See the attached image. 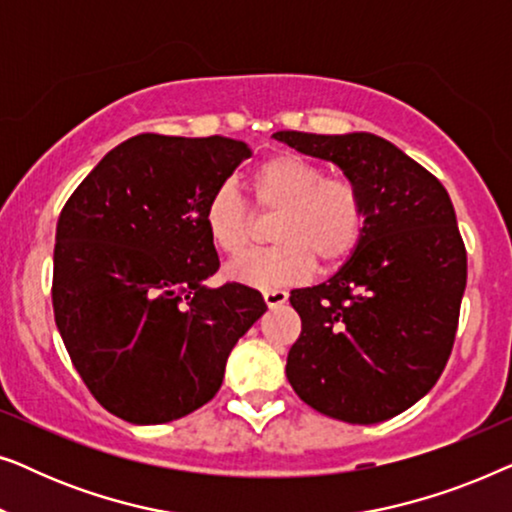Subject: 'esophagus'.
Returning <instances> with one entry per match:
<instances>
[{"label": "esophagus", "mask_w": 512, "mask_h": 512, "mask_svg": "<svg viewBox=\"0 0 512 512\" xmlns=\"http://www.w3.org/2000/svg\"><path fill=\"white\" fill-rule=\"evenodd\" d=\"M263 300L270 310H275V307H282L286 300H289V293L282 289H270V291H263Z\"/></svg>", "instance_id": "34e87169"}]
</instances>
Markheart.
<instances>
[{
  "instance_id": "obj_1",
  "label": "heart",
  "mask_w": 512,
  "mask_h": 512,
  "mask_svg": "<svg viewBox=\"0 0 512 512\" xmlns=\"http://www.w3.org/2000/svg\"><path fill=\"white\" fill-rule=\"evenodd\" d=\"M256 202L279 209L272 240L275 247L230 263L226 275L254 289H282L312 275L317 258L335 265L352 254L363 233V202L354 184L328 179L317 163L291 153L268 158L251 177ZM207 235L226 256H240L249 247L251 214L233 184H221L209 195Z\"/></svg>"
}]
</instances>
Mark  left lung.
<instances>
[{
  "label": "left lung",
  "mask_w": 512,
  "mask_h": 512,
  "mask_svg": "<svg viewBox=\"0 0 512 512\" xmlns=\"http://www.w3.org/2000/svg\"><path fill=\"white\" fill-rule=\"evenodd\" d=\"M275 139L338 165L363 202V233L338 272L291 291L303 331L286 377L321 415L391 419L429 394L450 359L466 289L452 200L422 165L373 132Z\"/></svg>",
  "instance_id": "obj_1"
}]
</instances>
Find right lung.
Wrapping results in <instances>:
<instances>
[{"label":"right lung","mask_w":512,"mask_h":512,"mask_svg":"<svg viewBox=\"0 0 512 512\" xmlns=\"http://www.w3.org/2000/svg\"><path fill=\"white\" fill-rule=\"evenodd\" d=\"M251 156L240 139L137 135L60 212L53 312L74 368L111 415L165 424L212 401L230 349L268 310L219 270L205 205Z\"/></svg>","instance_id":"obj_1"}]
</instances>
